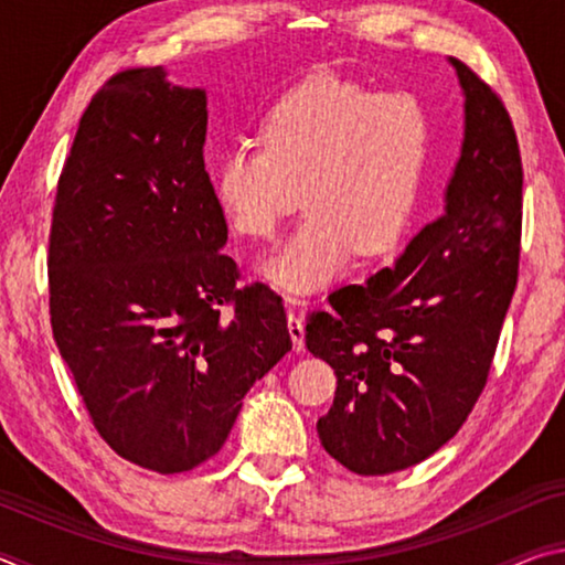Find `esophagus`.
<instances>
[{"mask_svg": "<svg viewBox=\"0 0 565 565\" xmlns=\"http://www.w3.org/2000/svg\"><path fill=\"white\" fill-rule=\"evenodd\" d=\"M286 327H289V337L294 341V351H303V337H306V329H303V319L301 313L296 309L286 311Z\"/></svg>", "mask_w": 565, "mask_h": 565, "instance_id": "esophagus-1", "label": "esophagus"}]
</instances>
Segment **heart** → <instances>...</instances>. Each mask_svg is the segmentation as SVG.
I'll list each match as a JSON object with an SVG mask.
<instances>
[{
    "instance_id": "1",
    "label": "heart",
    "mask_w": 565,
    "mask_h": 565,
    "mask_svg": "<svg viewBox=\"0 0 565 565\" xmlns=\"http://www.w3.org/2000/svg\"><path fill=\"white\" fill-rule=\"evenodd\" d=\"M434 124L414 92H374L317 74L271 104L262 145L226 149L212 167L218 212L234 234L264 242L296 204L299 226L256 266L289 294H311L351 256L394 246L414 216Z\"/></svg>"
}]
</instances>
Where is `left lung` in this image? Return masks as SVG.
Instances as JSON below:
<instances>
[{
	"label": "left lung",
	"instance_id": "obj_1",
	"mask_svg": "<svg viewBox=\"0 0 565 565\" xmlns=\"http://www.w3.org/2000/svg\"><path fill=\"white\" fill-rule=\"evenodd\" d=\"M463 141L444 209L394 266L329 296L306 349L337 374L321 446L361 476L404 471L451 441L489 379L519 279L523 169L509 111L448 56Z\"/></svg>",
	"mask_w": 565,
	"mask_h": 565
}]
</instances>
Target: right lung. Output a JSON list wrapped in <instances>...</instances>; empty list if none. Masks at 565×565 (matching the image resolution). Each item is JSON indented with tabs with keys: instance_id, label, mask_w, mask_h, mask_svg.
Here are the masks:
<instances>
[{
	"instance_id": "obj_1",
	"label": "right lung",
	"mask_w": 565,
	"mask_h": 565,
	"mask_svg": "<svg viewBox=\"0 0 565 565\" xmlns=\"http://www.w3.org/2000/svg\"><path fill=\"white\" fill-rule=\"evenodd\" d=\"M206 119V92L164 66L117 74L84 111L52 218L56 347L104 441L157 473L212 458L246 391L291 351L279 296L236 291L222 254Z\"/></svg>"
}]
</instances>
